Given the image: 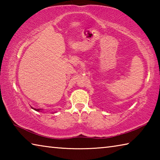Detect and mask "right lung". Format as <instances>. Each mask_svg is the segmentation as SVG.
Segmentation results:
<instances>
[{"label": "right lung", "instance_id": "obj_1", "mask_svg": "<svg viewBox=\"0 0 160 160\" xmlns=\"http://www.w3.org/2000/svg\"><path fill=\"white\" fill-rule=\"evenodd\" d=\"M34 109L35 111H38V112H39V111H41V109Z\"/></svg>", "mask_w": 160, "mask_h": 160}]
</instances>
